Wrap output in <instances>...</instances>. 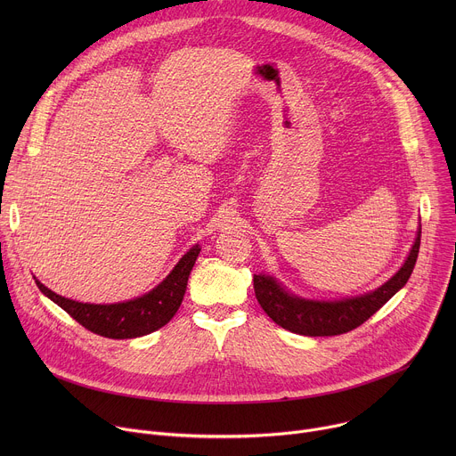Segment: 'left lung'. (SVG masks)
<instances>
[{"instance_id": "8db88e82", "label": "left lung", "mask_w": 456, "mask_h": 456, "mask_svg": "<svg viewBox=\"0 0 456 456\" xmlns=\"http://www.w3.org/2000/svg\"><path fill=\"white\" fill-rule=\"evenodd\" d=\"M420 232L422 231H419L401 271L370 294L343 301H306L285 292L273 278L254 274L256 299L276 324L294 334L310 338L346 334L361 327L364 321H368L386 301L392 299V296L408 283L420 248Z\"/></svg>"}]
</instances>
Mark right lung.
I'll use <instances>...</instances> for the list:
<instances>
[{"mask_svg":"<svg viewBox=\"0 0 456 456\" xmlns=\"http://www.w3.org/2000/svg\"><path fill=\"white\" fill-rule=\"evenodd\" d=\"M200 254V247L194 245L182 256L171 274L150 294L134 301L115 305H90L72 301L48 290L43 283H37L39 290L57 303L64 312L70 314L79 324L97 336L110 339H132L151 334L171 321L176 314L187 287V278L194 262Z\"/></svg>","mask_w":456,"mask_h":456,"instance_id":"add662e5","label":"right lung"}]
</instances>
